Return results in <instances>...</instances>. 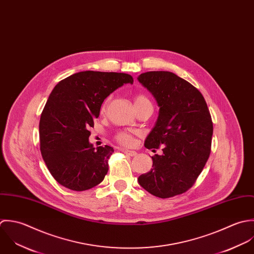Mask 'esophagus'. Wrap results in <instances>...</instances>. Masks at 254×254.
Wrapping results in <instances>:
<instances>
[{"mask_svg": "<svg viewBox=\"0 0 254 254\" xmlns=\"http://www.w3.org/2000/svg\"><path fill=\"white\" fill-rule=\"evenodd\" d=\"M122 152L127 155V156H131V157H134V156L137 155V153L135 151H130V150H127V149H122Z\"/></svg>", "mask_w": 254, "mask_h": 254, "instance_id": "1", "label": "esophagus"}]
</instances>
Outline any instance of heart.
<instances>
[{"mask_svg": "<svg viewBox=\"0 0 254 254\" xmlns=\"http://www.w3.org/2000/svg\"><path fill=\"white\" fill-rule=\"evenodd\" d=\"M107 101L103 103L101 107V111H105V108H106V105H107ZM140 103H151L150 100L148 99V97L144 94H137L135 97H134V105L136 104H140ZM116 140L122 144V145H125V146H130L133 142V138H132V132L130 131H127V130H123V131H120L116 134L115 136Z\"/></svg>", "mask_w": 254, "mask_h": 254, "instance_id": "1", "label": "heart"}]
</instances>
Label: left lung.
Masks as SVG:
<instances>
[{
  "mask_svg": "<svg viewBox=\"0 0 254 254\" xmlns=\"http://www.w3.org/2000/svg\"><path fill=\"white\" fill-rule=\"evenodd\" d=\"M155 97L160 110L145 139L148 149L163 146L152 157L151 171L139 185L154 196L169 198L189 190L210 156L213 123L201 92L171 71H147L137 77Z\"/></svg>",
  "mask_w": 254,
  "mask_h": 254,
  "instance_id": "obj_1",
  "label": "left lung"
}]
</instances>
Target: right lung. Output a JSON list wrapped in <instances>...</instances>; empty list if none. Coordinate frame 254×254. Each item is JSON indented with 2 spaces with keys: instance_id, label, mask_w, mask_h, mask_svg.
Segmentation results:
<instances>
[{
  "instance_id": "right-lung-1",
  "label": "right lung",
  "mask_w": 254,
  "mask_h": 254,
  "mask_svg": "<svg viewBox=\"0 0 254 254\" xmlns=\"http://www.w3.org/2000/svg\"><path fill=\"white\" fill-rule=\"evenodd\" d=\"M123 72L86 70L61 80L53 89L39 123L40 150L53 178L63 187L83 191L99 185L108 173L113 147L94 148L89 127L103 101L125 83Z\"/></svg>"
}]
</instances>
